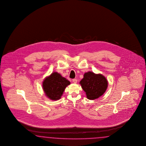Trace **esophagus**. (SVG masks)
I'll use <instances>...</instances> for the list:
<instances>
[{
    "instance_id": "obj_1",
    "label": "esophagus",
    "mask_w": 146,
    "mask_h": 146,
    "mask_svg": "<svg viewBox=\"0 0 146 146\" xmlns=\"http://www.w3.org/2000/svg\"><path fill=\"white\" fill-rule=\"evenodd\" d=\"M72 81H73V83H74V84H76L78 81H77V80L74 79L72 80Z\"/></svg>"
}]
</instances>
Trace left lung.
Listing matches in <instances>:
<instances>
[{"label": "left lung", "instance_id": "obj_1", "mask_svg": "<svg viewBox=\"0 0 146 146\" xmlns=\"http://www.w3.org/2000/svg\"><path fill=\"white\" fill-rule=\"evenodd\" d=\"M87 98L90 100L97 99L106 92L108 82L101 74L88 72L84 74V78L80 82Z\"/></svg>", "mask_w": 146, "mask_h": 146}]
</instances>
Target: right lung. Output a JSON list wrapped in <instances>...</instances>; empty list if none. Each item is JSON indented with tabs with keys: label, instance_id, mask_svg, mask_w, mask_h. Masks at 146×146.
Returning <instances> with one entry per match:
<instances>
[{
	"label": "right lung",
	"instance_id": "obj_1",
	"mask_svg": "<svg viewBox=\"0 0 146 146\" xmlns=\"http://www.w3.org/2000/svg\"><path fill=\"white\" fill-rule=\"evenodd\" d=\"M70 84V82L60 74L54 72L44 79L42 87L48 98L57 101L61 98L67 86Z\"/></svg>",
	"mask_w": 146,
	"mask_h": 146
}]
</instances>
